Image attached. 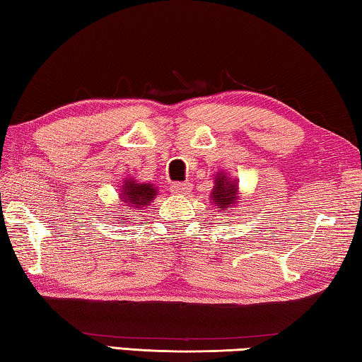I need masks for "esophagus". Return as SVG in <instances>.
Segmentation results:
<instances>
[{
  "label": "esophagus",
  "instance_id": "esophagus-1",
  "mask_svg": "<svg viewBox=\"0 0 362 362\" xmlns=\"http://www.w3.org/2000/svg\"><path fill=\"white\" fill-rule=\"evenodd\" d=\"M170 192L174 194H183V197H185V194L192 192V185L190 183H174V185L170 187Z\"/></svg>",
  "mask_w": 362,
  "mask_h": 362
}]
</instances>
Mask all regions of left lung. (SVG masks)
Here are the masks:
<instances>
[{
  "instance_id": "left-lung-1",
  "label": "left lung",
  "mask_w": 362,
  "mask_h": 362,
  "mask_svg": "<svg viewBox=\"0 0 362 362\" xmlns=\"http://www.w3.org/2000/svg\"><path fill=\"white\" fill-rule=\"evenodd\" d=\"M211 202L214 204L216 211L237 212L233 208H237V204H240L238 180L230 179L226 172H217L211 193Z\"/></svg>"
}]
</instances>
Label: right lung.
Returning a JSON list of instances; mask_svg holds the SVG:
<instances>
[{"label": "right lung", "instance_id": "right-lung-1", "mask_svg": "<svg viewBox=\"0 0 362 362\" xmlns=\"http://www.w3.org/2000/svg\"><path fill=\"white\" fill-rule=\"evenodd\" d=\"M158 193V187H154L153 183L139 182L135 177H127L119 187V203L116 211H112L116 212L112 214L116 216L114 219L117 222H130L135 217L134 214L143 212V209L153 203Z\"/></svg>", "mask_w": 362, "mask_h": 362}]
</instances>
